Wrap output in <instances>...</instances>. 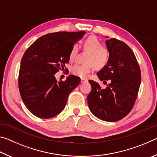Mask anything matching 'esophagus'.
I'll list each match as a JSON object with an SVG mask.
<instances>
[{
    "instance_id": "esophagus-1",
    "label": "esophagus",
    "mask_w": 157,
    "mask_h": 157,
    "mask_svg": "<svg viewBox=\"0 0 157 157\" xmlns=\"http://www.w3.org/2000/svg\"><path fill=\"white\" fill-rule=\"evenodd\" d=\"M88 80L87 79H81V83H85V82H87Z\"/></svg>"
}]
</instances>
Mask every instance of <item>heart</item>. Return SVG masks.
I'll list each match as a JSON object with an SVG mask.
<instances>
[{
    "mask_svg": "<svg viewBox=\"0 0 157 157\" xmlns=\"http://www.w3.org/2000/svg\"><path fill=\"white\" fill-rule=\"evenodd\" d=\"M82 48L85 51H88L86 64L74 65L71 68V73L81 78H86L94 71V67L102 68L107 64L110 59V52L107 47L102 46V44L96 36H90L83 41ZM78 46L74 44L71 48L70 59L73 60L78 54Z\"/></svg>",
    "mask_w": 157,
    "mask_h": 157,
    "instance_id": "1",
    "label": "heart"
}]
</instances>
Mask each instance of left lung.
Listing matches in <instances>:
<instances>
[{"label": "left lung", "mask_w": 157, "mask_h": 157, "mask_svg": "<svg viewBox=\"0 0 157 157\" xmlns=\"http://www.w3.org/2000/svg\"><path fill=\"white\" fill-rule=\"evenodd\" d=\"M109 62L97 73L101 81L110 79L107 88L89 80L91 91L87 97L90 110L100 120L116 122L132 109L141 82L139 63L132 49L123 41L111 38L106 41Z\"/></svg>", "instance_id": "8db88e82"}]
</instances>
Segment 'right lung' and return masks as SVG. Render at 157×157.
Returning <instances> with one entry per match:
<instances>
[{
  "mask_svg": "<svg viewBox=\"0 0 157 157\" xmlns=\"http://www.w3.org/2000/svg\"><path fill=\"white\" fill-rule=\"evenodd\" d=\"M85 33H49L26 50L21 62L18 89L23 103L33 115L50 118L64 109L69 94L78 86L80 78L71 75L65 81L57 82L55 74L64 70L71 48Z\"/></svg>",
  "mask_w": 157,
  "mask_h": 157,
  "instance_id": "1",
  "label": "right lung"
}]
</instances>
